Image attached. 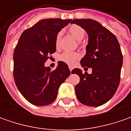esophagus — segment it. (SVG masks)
<instances>
[{
	"mask_svg": "<svg viewBox=\"0 0 131 131\" xmlns=\"http://www.w3.org/2000/svg\"><path fill=\"white\" fill-rule=\"evenodd\" d=\"M69 69H70V71L71 72V71H72V70H73V68H72L71 66H69Z\"/></svg>",
	"mask_w": 131,
	"mask_h": 131,
	"instance_id": "1",
	"label": "esophagus"
}]
</instances>
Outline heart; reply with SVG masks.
I'll return each mask as SVG.
<instances>
[{"label":"heart","mask_w":131,"mask_h":131,"mask_svg":"<svg viewBox=\"0 0 131 131\" xmlns=\"http://www.w3.org/2000/svg\"><path fill=\"white\" fill-rule=\"evenodd\" d=\"M68 31L73 36V38L77 39L79 41H82L85 36V30H84V28L79 26L77 25H71L68 28ZM61 37H62V32H59L55 38V47L57 49L60 47V42ZM79 58H80V54L78 52H66L59 56L58 60L60 61H62L63 63L68 64L69 66H73Z\"/></svg>","instance_id":"1"}]
</instances>
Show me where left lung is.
Here are the masks:
<instances>
[{
  "mask_svg": "<svg viewBox=\"0 0 131 131\" xmlns=\"http://www.w3.org/2000/svg\"><path fill=\"white\" fill-rule=\"evenodd\" d=\"M71 24L84 28L88 35L86 54L82 67L92 68V73H82L74 68L80 81L75 86L77 99L89 106H101L113 97L120 81L123 54L116 36L101 24L91 19H76Z\"/></svg>",
  "mask_w": 131,
  "mask_h": 131,
  "instance_id": "obj_1",
  "label": "left lung"
}]
</instances>
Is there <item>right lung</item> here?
Masks as SVG:
<instances>
[{
	"mask_svg": "<svg viewBox=\"0 0 131 131\" xmlns=\"http://www.w3.org/2000/svg\"><path fill=\"white\" fill-rule=\"evenodd\" d=\"M71 19H44L21 35L14 52V79L19 91L35 106H47L56 99L58 89L70 75L68 65L59 61L55 70L45 66L56 51L58 33Z\"/></svg>",
	"mask_w": 131,
	"mask_h": 131,
	"instance_id": "obj_1",
	"label": "right lung"
}]
</instances>
